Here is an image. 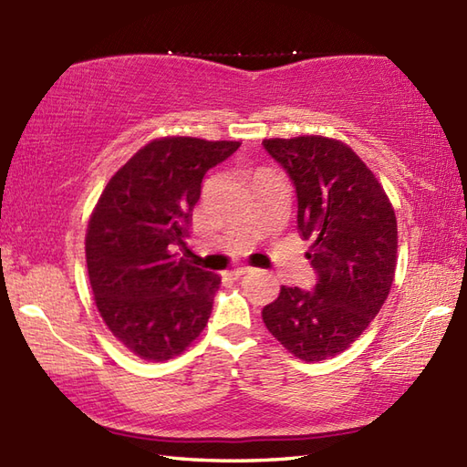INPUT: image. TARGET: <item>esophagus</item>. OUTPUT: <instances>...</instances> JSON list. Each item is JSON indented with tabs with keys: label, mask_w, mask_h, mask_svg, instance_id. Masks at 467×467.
<instances>
[{
	"label": "esophagus",
	"mask_w": 467,
	"mask_h": 467,
	"mask_svg": "<svg viewBox=\"0 0 467 467\" xmlns=\"http://www.w3.org/2000/svg\"><path fill=\"white\" fill-rule=\"evenodd\" d=\"M251 271H253L251 266H236V269H233L228 275L234 276V279H239V276H243V275H246V273H251Z\"/></svg>",
	"instance_id": "34e87169"
}]
</instances>
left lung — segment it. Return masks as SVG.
I'll return each mask as SVG.
<instances>
[{"label": "left lung", "instance_id": "1", "mask_svg": "<svg viewBox=\"0 0 467 467\" xmlns=\"http://www.w3.org/2000/svg\"><path fill=\"white\" fill-rule=\"evenodd\" d=\"M296 192V228L315 241L311 291L281 286L263 309L266 329L296 359L323 361L359 337L389 295L398 221L375 174L349 146L325 136L263 140Z\"/></svg>", "mask_w": 467, "mask_h": 467}]
</instances>
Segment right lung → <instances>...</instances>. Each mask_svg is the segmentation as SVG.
Instances as JSON below:
<instances>
[{
	"mask_svg": "<svg viewBox=\"0 0 467 467\" xmlns=\"http://www.w3.org/2000/svg\"><path fill=\"white\" fill-rule=\"evenodd\" d=\"M239 146L158 138L110 178L94 208L86 263L96 306L140 359H172L208 323L221 276L188 265L172 246H184L204 174Z\"/></svg>",
	"mask_w": 467,
	"mask_h": 467,
	"instance_id": "right-lung-1",
	"label": "right lung"
}]
</instances>
